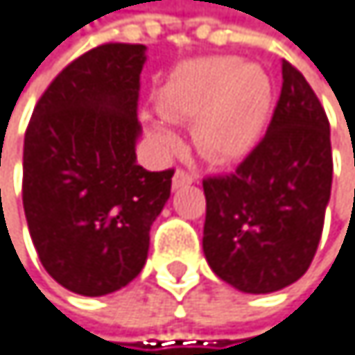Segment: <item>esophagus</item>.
<instances>
[{"mask_svg": "<svg viewBox=\"0 0 355 355\" xmlns=\"http://www.w3.org/2000/svg\"><path fill=\"white\" fill-rule=\"evenodd\" d=\"M198 181V174L191 172V170H185V168H176L174 176H172V187L179 189V187H185V185H191Z\"/></svg>", "mask_w": 355, "mask_h": 355, "instance_id": "1", "label": "esophagus"}]
</instances>
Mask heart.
<instances>
[{
    "instance_id": "b5f03b06",
    "label": "heart",
    "mask_w": 355,
    "mask_h": 355,
    "mask_svg": "<svg viewBox=\"0 0 355 355\" xmlns=\"http://www.w3.org/2000/svg\"><path fill=\"white\" fill-rule=\"evenodd\" d=\"M157 107L172 121L193 123L200 151L214 162H234L259 143L273 103L269 75L259 64L234 56H208L185 62L157 90ZM151 135L164 149L179 139L157 119Z\"/></svg>"
}]
</instances>
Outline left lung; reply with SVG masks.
<instances>
[{
    "label": "left lung",
    "instance_id": "left-lung-1",
    "mask_svg": "<svg viewBox=\"0 0 355 355\" xmlns=\"http://www.w3.org/2000/svg\"><path fill=\"white\" fill-rule=\"evenodd\" d=\"M204 254L242 293L280 291L309 269L333 185L331 123L303 73L282 60V92L261 143L206 176Z\"/></svg>",
    "mask_w": 355,
    "mask_h": 355
}]
</instances>
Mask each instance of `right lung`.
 <instances>
[{"label": "right lung", "instance_id": "1", "mask_svg": "<svg viewBox=\"0 0 355 355\" xmlns=\"http://www.w3.org/2000/svg\"><path fill=\"white\" fill-rule=\"evenodd\" d=\"M145 46L109 42L71 60L24 132L22 206L44 269L101 297L141 273L174 170L137 164Z\"/></svg>", "mask_w": 355, "mask_h": 355}]
</instances>
